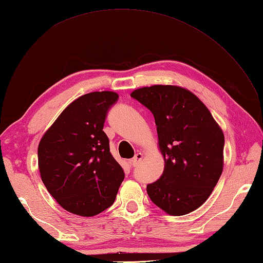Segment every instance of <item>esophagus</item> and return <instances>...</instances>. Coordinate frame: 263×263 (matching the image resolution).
<instances>
[{"label": "esophagus", "instance_id": "1", "mask_svg": "<svg viewBox=\"0 0 263 263\" xmlns=\"http://www.w3.org/2000/svg\"><path fill=\"white\" fill-rule=\"evenodd\" d=\"M142 158H143V155L141 153H138V154H136L135 157L128 160V164H130L131 166H137L139 163H140Z\"/></svg>", "mask_w": 263, "mask_h": 263}]
</instances>
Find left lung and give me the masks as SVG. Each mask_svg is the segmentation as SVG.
<instances>
[{
	"mask_svg": "<svg viewBox=\"0 0 263 263\" xmlns=\"http://www.w3.org/2000/svg\"><path fill=\"white\" fill-rule=\"evenodd\" d=\"M131 97L153 113L165 159L163 175L147 185L150 200L173 216L198 209L221 175V128L204 104L184 88L144 87Z\"/></svg>",
	"mask_w": 263,
	"mask_h": 263,
	"instance_id": "left-lung-1",
	"label": "left lung"
}]
</instances>
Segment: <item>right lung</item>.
Wrapping results in <instances>:
<instances>
[{"label": "right lung", "instance_id": "right-lung-1", "mask_svg": "<svg viewBox=\"0 0 263 263\" xmlns=\"http://www.w3.org/2000/svg\"><path fill=\"white\" fill-rule=\"evenodd\" d=\"M119 95L95 91L66 107L42 138L38 166L42 181L59 204L91 217L114 203L124 171L109 152L104 123Z\"/></svg>", "mask_w": 263, "mask_h": 263}]
</instances>
